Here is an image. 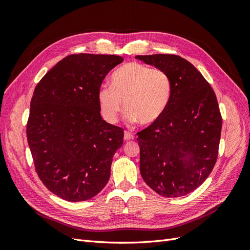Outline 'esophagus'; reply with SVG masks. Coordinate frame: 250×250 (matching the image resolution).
<instances>
[{
	"instance_id": "34e87169",
	"label": "esophagus",
	"mask_w": 250,
	"mask_h": 250,
	"mask_svg": "<svg viewBox=\"0 0 250 250\" xmlns=\"http://www.w3.org/2000/svg\"><path fill=\"white\" fill-rule=\"evenodd\" d=\"M133 139H134V137H133L132 133L128 132V131L124 132V140L125 141H129V140H133Z\"/></svg>"
}]
</instances>
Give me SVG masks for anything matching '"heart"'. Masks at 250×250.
<instances>
[{"label":"heart","instance_id":"b5f03b06","mask_svg":"<svg viewBox=\"0 0 250 250\" xmlns=\"http://www.w3.org/2000/svg\"><path fill=\"white\" fill-rule=\"evenodd\" d=\"M172 83L169 75L157 67L128 62L113 72L111 84H103L98 101L103 117L116 122L124 110L128 122L152 125L162 118L171 100Z\"/></svg>","mask_w":250,"mask_h":250}]
</instances>
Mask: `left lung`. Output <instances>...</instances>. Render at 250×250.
<instances>
[{
    "instance_id": "8db88e82",
    "label": "left lung",
    "mask_w": 250,
    "mask_h": 250,
    "mask_svg": "<svg viewBox=\"0 0 250 250\" xmlns=\"http://www.w3.org/2000/svg\"><path fill=\"white\" fill-rule=\"evenodd\" d=\"M137 59L169 75L171 100L162 118L138 132L144 181L163 197L196 190L213 171L222 118L209 83L185 58L171 54Z\"/></svg>"
}]
</instances>
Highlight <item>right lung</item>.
Segmentation results:
<instances>
[{
	"label": "right lung",
	"mask_w": 250,
	"mask_h": 250,
	"mask_svg": "<svg viewBox=\"0 0 250 250\" xmlns=\"http://www.w3.org/2000/svg\"><path fill=\"white\" fill-rule=\"evenodd\" d=\"M122 62L117 55H69L34 89L28 144L40 179L64 200L93 198L109 179L124 132L102 119L98 92L109 71Z\"/></svg>",
	"instance_id": "1"
}]
</instances>
